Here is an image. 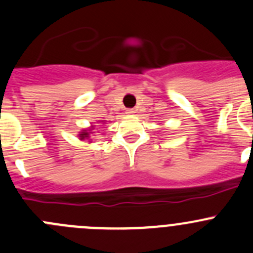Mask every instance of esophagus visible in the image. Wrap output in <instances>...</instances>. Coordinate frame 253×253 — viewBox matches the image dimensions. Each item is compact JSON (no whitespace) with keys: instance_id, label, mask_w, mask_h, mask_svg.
<instances>
[{"instance_id":"esophagus-1","label":"esophagus","mask_w":253,"mask_h":253,"mask_svg":"<svg viewBox=\"0 0 253 253\" xmlns=\"http://www.w3.org/2000/svg\"><path fill=\"white\" fill-rule=\"evenodd\" d=\"M134 112H136L134 109H127V110H126V114H128V115H133Z\"/></svg>"}]
</instances>
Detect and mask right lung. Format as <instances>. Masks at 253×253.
Listing matches in <instances>:
<instances>
[{
    "instance_id": "1",
    "label": "right lung",
    "mask_w": 253,
    "mask_h": 253,
    "mask_svg": "<svg viewBox=\"0 0 253 253\" xmlns=\"http://www.w3.org/2000/svg\"><path fill=\"white\" fill-rule=\"evenodd\" d=\"M104 122V121H101ZM93 128H89V129H83V131L81 132V133L78 134L79 136V139H89V137H90V133H93V132H90Z\"/></svg>"
}]
</instances>
